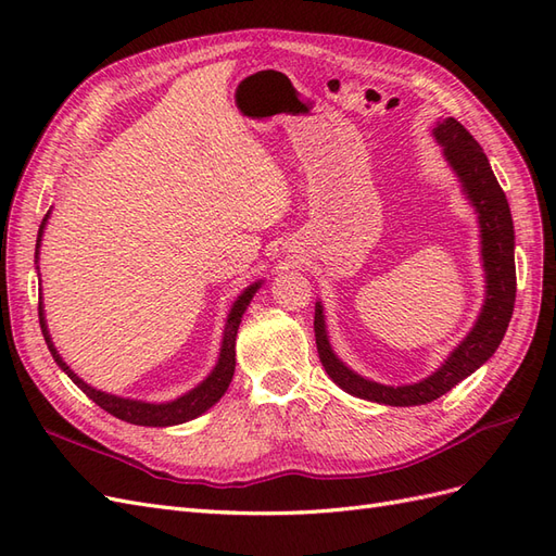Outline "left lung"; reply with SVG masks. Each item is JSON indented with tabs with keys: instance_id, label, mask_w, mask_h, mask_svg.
I'll return each instance as SVG.
<instances>
[{
	"instance_id": "obj_1",
	"label": "left lung",
	"mask_w": 556,
	"mask_h": 556,
	"mask_svg": "<svg viewBox=\"0 0 556 556\" xmlns=\"http://www.w3.org/2000/svg\"><path fill=\"white\" fill-rule=\"evenodd\" d=\"M433 137L443 143V153L450 166L464 182L468 199L480 215L482 227V260L486 271V299L478 323L466 336V341L452 352L447 362L422 382L406 387H387L362 376L352 374L350 368L333 355L325 317L319 304L315 306V343L317 355L329 378L352 396L366 401L384 403V406H419L450 392L454 384L468 378L490 359L506 336L508 323L515 308L517 276H515V229L508 199L492 172L490 160L482 153L480 143L470 137V131L454 117H445L433 127Z\"/></svg>"
}]
</instances>
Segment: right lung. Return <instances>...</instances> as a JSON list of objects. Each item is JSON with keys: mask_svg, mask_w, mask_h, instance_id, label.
Segmentation results:
<instances>
[{"mask_svg": "<svg viewBox=\"0 0 556 556\" xmlns=\"http://www.w3.org/2000/svg\"><path fill=\"white\" fill-rule=\"evenodd\" d=\"M48 220V213L43 217V223L39 227V239H37V255H39V243H41V231H43V225ZM260 282L252 285V288H248L237 304H233L231 313H229V319H227V329H225V339H223V350H220V362H217L215 371L201 382L197 390H192L190 394H185L172 403H141V401H129V399H121V396H111V394H104V392H97L92 390L90 384L83 382L70 366H66L62 362V357L58 355V350L53 348V341H50L48 336V329H46V319H43V311H41V301H39V325H41V331H43V339L48 343V350L50 355H53V359L58 362V366L62 368V371L70 376L83 392H86L99 408H104L106 413H111L113 417L117 419H125V422L129 425H139V427H172V425H182L188 422V419H194L197 415H201L204 410H208L213 403L220 401V396L227 392V387L231 382V376H233V366H237V350H233V343H237V331H239V325H241V315L243 311L248 308L252 294L257 292Z\"/></svg>", "mask_w": 556, "mask_h": 556, "instance_id": "1", "label": "right lung"}]
</instances>
